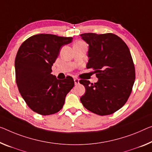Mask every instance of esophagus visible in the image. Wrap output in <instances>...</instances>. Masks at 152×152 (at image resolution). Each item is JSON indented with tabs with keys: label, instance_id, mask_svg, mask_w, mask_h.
<instances>
[{
	"label": "esophagus",
	"instance_id": "esophagus-1",
	"mask_svg": "<svg viewBox=\"0 0 152 152\" xmlns=\"http://www.w3.org/2000/svg\"><path fill=\"white\" fill-rule=\"evenodd\" d=\"M74 82H75V85H78V84L79 83V79H77V78H75L74 79Z\"/></svg>",
	"mask_w": 152,
	"mask_h": 152
}]
</instances>
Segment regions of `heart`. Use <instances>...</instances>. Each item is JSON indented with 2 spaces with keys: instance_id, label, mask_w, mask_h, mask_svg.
Masks as SVG:
<instances>
[{
  "instance_id": "obj_1",
  "label": "heart",
  "mask_w": 152,
  "mask_h": 152,
  "mask_svg": "<svg viewBox=\"0 0 152 152\" xmlns=\"http://www.w3.org/2000/svg\"><path fill=\"white\" fill-rule=\"evenodd\" d=\"M76 43H77V44H85V43H84L83 41H77V42Z\"/></svg>"
}]
</instances>
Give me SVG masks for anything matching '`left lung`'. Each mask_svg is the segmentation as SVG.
<instances>
[{
	"label": "left lung",
	"mask_w": 152,
	"mask_h": 152,
	"mask_svg": "<svg viewBox=\"0 0 152 152\" xmlns=\"http://www.w3.org/2000/svg\"><path fill=\"white\" fill-rule=\"evenodd\" d=\"M89 45L87 69L94 70L96 83L81 79L86 88L80 98L86 109L99 115H110L124 105L131 94L135 69L129 48L120 37L112 33H83Z\"/></svg>",
	"instance_id": "left-lung-1"
}]
</instances>
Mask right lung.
Listing matches in <instances>:
<instances>
[{
	"instance_id": "obj_1",
	"label": "right lung",
	"mask_w": 152,
	"mask_h": 152,
	"mask_svg": "<svg viewBox=\"0 0 152 152\" xmlns=\"http://www.w3.org/2000/svg\"><path fill=\"white\" fill-rule=\"evenodd\" d=\"M72 37L39 34L22 43L15 60V80L26 103L42 115L54 114L62 108L66 94L75 85L71 76L59 80L52 66L60 49Z\"/></svg>"
}]
</instances>
